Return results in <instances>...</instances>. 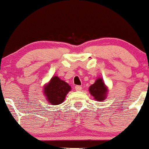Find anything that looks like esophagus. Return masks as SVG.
Masks as SVG:
<instances>
[{
    "instance_id": "1",
    "label": "esophagus",
    "mask_w": 149,
    "mask_h": 149,
    "mask_svg": "<svg viewBox=\"0 0 149 149\" xmlns=\"http://www.w3.org/2000/svg\"><path fill=\"white\" fill-rule=\"evenodd\" d=\"M74 89H75V91H81V89H82V87L79 86V85H76V86L74 87Z\"/></svg>"
}]
</instances>
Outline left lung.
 I'll list each match as a JSON object with an SVG mask.
<instances>
[{"instance_id":"obj_1","label":"left lung","mask_w":149,"mask_h":149,"mask_svg":"<svg viewBox=\"0 0 149 149\" xmlns=\"http://www.w3.org/2000/svg\"><path fill=\"white\" fill-rule=\"evenodd\" d=\"M90 93L94 97V99L98 101H103L107 98L108 88L106 86L102 78H98L95 83L89 88Z\"/></svg>"}]
</instances>
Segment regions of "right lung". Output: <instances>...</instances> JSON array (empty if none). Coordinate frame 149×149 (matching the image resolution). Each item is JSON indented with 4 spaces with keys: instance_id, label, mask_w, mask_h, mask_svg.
<instances>
[{
    "instance_id": "right-lung-1",
    "label": "right lung",
    "mask_w": 149,
    "mask_h": 149,
    "mask_svg": "<svg viewBox=\"0 0 149 149\" xmlns=\"http://www.w3.org/2000/svg\"><path fill=\"white\" fill-rule=\"evenodd\" d=\"M71 91V86L67 82L54 76L50 82L44 85V95L51 105H58L64 101L66 95Z\"/></svg>"
}]
</instances>
